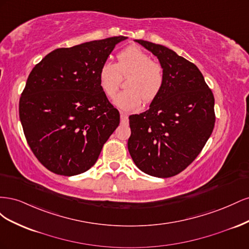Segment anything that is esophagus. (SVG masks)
<instances>
[{
	"mask_svg": "<svg viewBox=\"0 0 249 249\" xmlns=\"http://www.w3.org/2000/svg\"><path fill=\"white\" fill-rule=\"evenodd\" d=\"M120 118H122V123H127V118H129V114L126 112L120 111Z\"/></svg>",
	"mask_w": 249,
	"mask_h": 249,
	"instance_id": "obj_1",
	"label": "esophagus"
}]
</instances>
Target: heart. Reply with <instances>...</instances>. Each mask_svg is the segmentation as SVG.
I'll use <instances>...</instances> for the list:
<instances>
[{"label":"heart","instance_id":"b5f03b06","mask_svg":"<svg viewBox=\"0 0 249 249\" xmlns=\"http://www.w3.org/2000/svg\"><path fill=\"white\" fill-rule=\"evenodd\" d=\"M129 74L125 90L118 95L116 106L124 110L137 108L141 102L150 104L161 92L165 72L163 65L137 47H129L117 55V62H105L99 73L100 85L113 100L120 88L122 78Z\"/></svg>","mask_w":249,"mask_h":249}]
</instances>
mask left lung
<instances>
[{"label":"left lung","mask_w":249,"mask_h":249,"mask_svg":"<svg viewBox=\"0 0 249 249\" xmlns=\"http://www.w3.org/2000/svg\"><path fill=\"white\" fill-rule=\"evenodd\" d=\"M136 42L159 59L165 79L149 109L129 117L127 148L141 171L170 178L189 166L212 134L214 95L196 65L161 44Z\"/></svg>","instance_id":"obj_1"}]
</instances>
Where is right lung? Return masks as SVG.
I'll return each mask as SVG.
<instances>
[{
  "mask_svg": "<svg viewBox=\"0 0 249 249\" xmlns=\"http://www.w3.org/2000/svg\"><path fill=\"white\" fill-rule=\"evenodd\" d=\"M124 36L51 52L30 72L19 99L28 144L44 167L71 177L95 164L119 124L100 85L102 65Z\"/></svg>",
  "mask_w": 249,
  "mask_h": 249,
  "instance_id": "right-lung-1",
  "label": "right lung"
}]
</instances>
